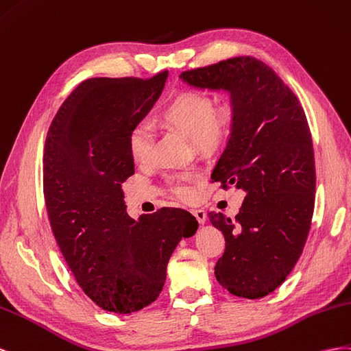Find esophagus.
Masks as SVG:
<instances>
[{
    "mask_svg": "<svg viewBox=\"0 0 351 351\" xmlns=\"http://www.w3.org/2000/svg\"><path fill=\"white\" fill-rule=\"evenodd\" d=\"M191 213L195 216V219L198 220L199 223H202V225H204V223H206V220H207V213H206V210H203V208H193V210H191Z\"/></svg>",
    "mask_w": 351,
    "mask_h": 351,
    "instance_id": "obj_1",
    "label": "esophagus"
}]
</instances>
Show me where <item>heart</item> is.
I'll return each mask as SVG.
<instances>
[{
  "label": "heart",
  "mask_w": 351,
  "mask_h": 351,
  "mask_svg": "<svg viewBox=\"0 0 351 351\" xmlns=\"http://www.w3.org/2000/svg\"><path fill=\"white\" fill-rule=\"evenodd\" d=\"M234 117V107L229 101L215 106L206 94L188 93L178 97L165 110V120L188 135L198 147L210 148L219 144L229 132ZM156 128L149 119H141L129 134V149L136 163H147L153 154ZM199 173L194 169L176 170L169 173L166 181L170 189L182 199L194 195V184Z\"/></svg>",
  "instance_id": "b5f03b06"
}]
</instances>
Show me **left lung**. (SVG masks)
<instances>
[{
    "instance_id": "obj_1",
    "label": "left lung",
    "mask_w": 351,
    "mask_h": 351,
    "mask_svg": "<svg viewBox=\"0 0 351 351\" xmlns=\"http://www.w3.org/2000/svg\"><path fill=\"white\" fill-rule=\"evenodd\" d=\"M179 77L231 97V135L212 179L247 195L235 219L208 213L225 237L215 275L237 297L262 298L291 272L312 223L316 173L304 110L282 79L254 57L228 58Z\"/></svg>"
}]
</instances>
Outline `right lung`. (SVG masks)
Listing matches in <instances>:
<instances>
[{
  "label": "right lung",
  "instance_id": "right-lung-1",
  "mask_svg": "<svg viewBox=\"0 0 351 351\" xmlns=\"http://www.w3.org/2000/svg\"><path fill=\"white\" fill-rule=\"evenodd\" d=\"M167 75L86 79L58 108L45 139L44 197L60 252L84 293L119 315L156 302L170 256L198 229L182 208L135 220L123 199L122 184L135 172L129 134L162 95Z\"/></svg>",
  "mask_w": 351,
  "mask_h": 351
}]
</instances>
